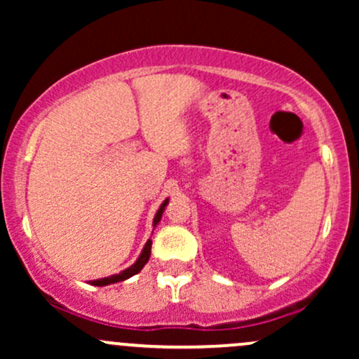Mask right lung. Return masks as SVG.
I'll return each mask as SVG.
<instances>
[{"mask_svg": "<svg viewBox=\"0 0 359 359\" xmlns=\"http://www.w3.org/2000/svg\"><path fill=\"white\" fill-rule=\"evenodd\" d=\"M167 204H168V199L163 201L162 205H160V208H158V211H156L155 217H154V228H155L156 224H158L160 219H162V214H163V211H165ZM150 253H151V241L148 240V241H147V245L143 246V251H142V253H140L138 259H137V262L133 263V265L130 266V269H126V270L119 271V273H116V275H111V277L97 278V280H90V285L104 287V285H111V283L123 282V280H126V278L133 277V275H137L138 271H142L143 266L147 265V262H148V259H150Z\"/></svg>", "mask_w": 359, "mask_h": 359, "instance_id": "add662e5", "label": "right lung"}]
</instances>
